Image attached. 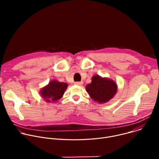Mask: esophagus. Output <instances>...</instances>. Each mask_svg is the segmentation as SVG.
Instances as JSON below:
<instances>
[{
    "mask_svg": "<svg viewBox=\"0 0 159 159\" xmlns=\"http://www.w3.org/2000/svg\"><path fill=\"white\" fill-rule=\"evenodd\" d=\"M74 84L77 85H82L83 84V82H75Z\"/></svg>",
    "mask_w": 159,
    "mask_h": 159,
    "instance_id": "34e87169",
    "label": "esophagus"
}]
</instances>
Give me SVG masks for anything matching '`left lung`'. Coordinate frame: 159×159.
I'll list each match as a JSON object with an SVG mask.
<instances>
[{
	"label": "left lung",
	"mask_w": 159,
	"mask_h": 159,
	"mask_svg": "<svg viewBox=\"0 0 159 159\" xmlns=\"http://www.w3.org/2000/svg\"><path fill=\"white\" fill-rule=\"evenodd\" d=\"M86 90L94 101L99 103H104L115 96L117 86L113 80L102 78L97 75L93 76L91 83L86 86Z\"/></svg>",
	"instance_id": "left-lung-1"
}]
</instances>
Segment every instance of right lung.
<instances>
[{
    "mask_svg": "<svg viewBox=\"0 0 159 159\" xmlns=\"http://www.w3.org/2000/svg\"><path fill=\"white\" fill-rule=\"evenodd\" d=\"M67 86L65 82L51 81L47 86L41 89V96L47 102L57 101L63 96Z\"/></svg>",
    "mask_w": 159,
    "mask_h": 159,
    "instance_id": "right-lung-1",
    "label": "right lung"
}]
</instances>
